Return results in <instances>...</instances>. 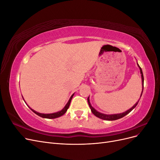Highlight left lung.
<instances>
[{
  "instance_id": "left-lung-1",
  "label": "left lung",
  "mask_w": 160,
  "mask_h": 160,
  "mask_svg": "<svg viewBox=\"0 0 160 160\" xmlns=\"http://www.w3.org/2000/svg\"><path fill=\"white\" fill-rule=\"evenodd\" d=\"M138 67H139V69H140V72H141V74H142V85H143V89H142V92L141 93V97L142 95V93H143V81H144V78H143V72H142V70L141 69V67H139V65L138 64ZM139 101H138V102L135 103L133 107L129 109V110L126 111L124 113H119V114H113V115H106V114H103V113H99L98 112V111H96L92 106L91 105V103L89 102V98H88V103H89V108L91 110V112L93 113L96 117H98L100 119H104V120H108V121H113V120H116V119H120L122 118L123 117H124V116H125L126 115H128L129 113H130L131 111H132L135 107H136V105H138Z\"/></svg>"
}]
</instances>
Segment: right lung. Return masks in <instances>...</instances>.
Returning <instances> with one entry per match:
<instances>
[{"instance_id": "right-lung-1", "label": "right lung", "mask_w": 160, "mask_h": 160, "mask_svg": "<svg viewBox=\"0 0 160 160\" xmlns=\"http://www.w3.org/2000/svg\"><path fill=\"white\" fill-rule=\"evenodd\" d=\"M73 95H74V94H72V95H71V97L69 100V101H68V103H67V105L65 106V108H64L63 109H62L61 111H58V112H57V113H49V114H44V113H38V112H37V111H35V110L32 109L31 108H30V109L33 111L34 113H36L37 115L40 116V117L43 118H47V119H55V118H59V117H60V116L62 115L65 114V113H66L67 110L68 109V108H69V107L71 101V99H72V96H73ZM22 99H23V98H22Z\"/></svg>"}]
</instances>
